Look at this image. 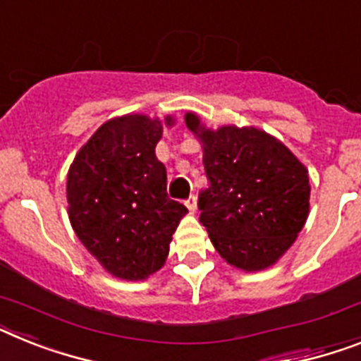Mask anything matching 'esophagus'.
<instances>
[{
    "label": "esophagus",
    "instance_id": "34e87169",
    "mask_svg": "<svg viewBox=\"0 0 361 361\" xmlns=\"http://www.w3.org/2000/svg\"><path fill=\"white\" fill-rule=\"evenodd\" d=\"M185 205H187V209H189L190 213H196V209H198V205H196V196L190 195L189 198H187Z\"/></svg>",
    "mask_w": 361,
    "mask_h": 361
}]
</instances>
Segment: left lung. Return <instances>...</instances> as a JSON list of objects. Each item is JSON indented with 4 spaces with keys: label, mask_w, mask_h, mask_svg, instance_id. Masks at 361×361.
<instances>
[{
    "label": "left lung",
    "mask_w": 361,
    "mask_h": 361,
    "mask_svg": "<svg viewBox=\"0 0 361 361\" xmlns=\"http://www.w3.org/2000/svg\"><path fill=\"white\" fill-rule=\"evenodd\" d=\"M204 150L209 187L200 195L204 224L227 264L242 271L274 266L290 250L310 211L308 169L277 137L255 126L207 128L187 111Z\"/></svg>",
    "instance_id": "left-lung-1"
}]
</instances>
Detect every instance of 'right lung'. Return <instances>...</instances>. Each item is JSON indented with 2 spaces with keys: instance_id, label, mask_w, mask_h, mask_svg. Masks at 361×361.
I'll return each mask as SVG.
<instances>
[{
  "instance_id": "right-lung-1",
  "label": "right lung",
  "mask_w": 361,
  "mask_h": 361,
  "mask_svg": "<svg viewBox=\"0 0 361 361\" xmlns=\"http://www.w3.org/2000/svg\"><path fill=\"white\" fill-rule=\"evenodd\" d=\"M165 119L114 117L97 128L68 172V214L78 240L110 275L143 281L165 264L187 207L166 195V171L156 157Z\"/></svg>"
}]
</instances>
